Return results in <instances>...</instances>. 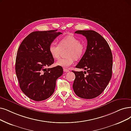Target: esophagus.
<instances>
[{
    "mask_svg": "<svg viewBox=\"0 0 131 131\" xmlns=\"http://www.w3.org/2000/svg\"><path fill=\"white\" fill-rule=\"evenodd\" d=\"M63 71H64V72H68L69 71V70L68 69H66V68H64V69H63Z\"/></svg>",
    "mask_w": 131,
    "mask_h": 131,
    "instance_id": "1",
    "label": "esophagus"
}]
</instances>
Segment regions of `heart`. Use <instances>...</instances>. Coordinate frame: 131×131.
<instances>
[{
  "label": "heart",
  "mask_w": 131,
  "mask_h": 131,
  "mask_svg": "<svg viewBox=\"0 0 131 131\" xmlns=\"http://www.w3.org/2000/svg\"><path fill=\"white\" fill-rule=\"evenodd\" d=\"M69 48L67 56L65 58H60L55 64L63 68H68L72 65L75 59H79L84 54L85 46L80 40L72 35H68L59 40V44L55 42H51L49 46V51L54 59L59 58L62 49Z\"/></svg>",
  "instance_id": "heart-1"
}]
</instances>
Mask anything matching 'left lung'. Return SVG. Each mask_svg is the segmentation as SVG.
Here are the masks:
<instances>
[{"mask_svg":"<svg viewBox=\"0 0 131 131\" xmlns=\"http://www.w3.org/2000/svg\"><path fill=\"white\" fill-rule=\"evenodd\" d=\"M75 33L85 36L87 40L86 51L76 66L86 71H72L75 75L72 88L79 97L92 99L101 95L111 80L112 52L107 41L95 31L77 30Z\"/></svg>","mask_w":131,"mask_h":131,"instance_id":"8db88e82","label":"left lung"}]
</instances>
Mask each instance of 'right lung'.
<instances>
[{"instance_id": "1", "label": "right lung", "mask_w": 131, "mask_h": 131, "mask_svg": "<svg viewBox=\"0 0 131 131\" xmlns=\"http://www.w3.org/2000/svg\"><path fill=\"white\" fill-rule=\"evenodd\" d=\"M57 30L35 31L24 39L18 48L15 72L22 91L30 99L42 101L53 95L57 78L63 74L62 67L47 68L54 60L49 46L62 34Z\"/></svg>"}]
</instances>
